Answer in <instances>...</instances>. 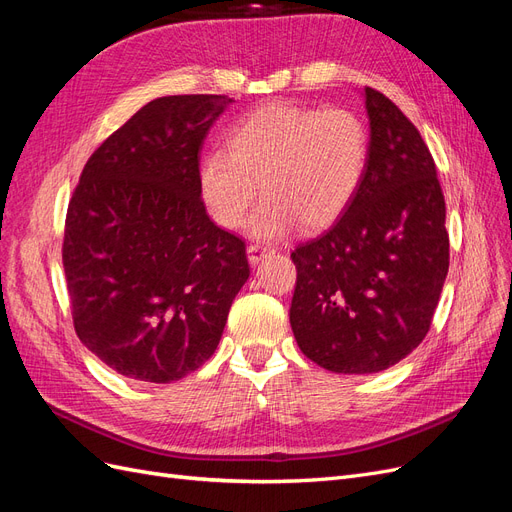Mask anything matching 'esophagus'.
<instances>
[{
	"label": "esophagus",
	"instance_id": "esophagus-1",
	"mask_svg": "<svg viewBox=\"0 0 512 512\" xmlns=\"http://www.w3.org/2000/svg\"><path fill=\"white\" fill-rule=\"evenodd\" d=\"M271 252H275L271 245H265V243H252V245H247V258H250V265L252 267H256L258 262L265 258L267 254H271Z\"/></svg>",
	"mask_w": 512,
	"mask_h": 512
}]
</instances>
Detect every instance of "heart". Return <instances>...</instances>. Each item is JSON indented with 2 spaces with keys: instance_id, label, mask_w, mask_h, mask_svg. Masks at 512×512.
<instances>
[{
  "instance_id": "obj_1",
  "label": "heart",
  "mask_w": 512,
  "mask_h": 512,
  "mask_svg": "<svg viewBox=\"0 0 512 512\" xmlns=\"http://www.w3.org/2000/svg\"><path fill=\"white\" fill-rule=\"evenodd\" d=\"M369 130L350 108L286 102L258 106L226 132V151L198 166V188L211 218L239 228L252 218L258 237H282L301 222L331 226L350 207L367 173ZM261 185H257V181Z\"/></svg>"
}]
</instances>
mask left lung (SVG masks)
Wrapping results in <instances>:
<instances>
[{
    "instance_id": "8db88e82",
    "label": "left lung",
    "mask_w": 512,
    "mask_h": 512,
    "mask_svg": "<svg viewBox=\"0 0 512 512\" xmlns=\"http://www.w3.org/2000/svg\"><path fill=\"white\" fill-rule=\"evenodd\" d=\"M367 173L324 235L290 254V327L301 352L335 374H376L423 342L448 273L446 207L414 123L365 87Z\"/></svg>"
}]
</instances>
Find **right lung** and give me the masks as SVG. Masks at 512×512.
Instances as JSON below:
<instances>
[{
	"mask_svg": "<svg viewBox=\"0 0 512 512\" xmlns=\"http://www.w3.org/2000/svg\"><path fill=\"white\" fill-rule=\"evenodd\" d=\"M232 100H151L91 153L66 215L76 335L130 380L166 384L220 344L250 277L245 243L215 226L198 188L205 136Z\"/></svg>",
	"mask_w": 512,
	"mask_h": 512,
	"instance_id": "add662e5",
	"label": "right lung"
}]
</instances>
